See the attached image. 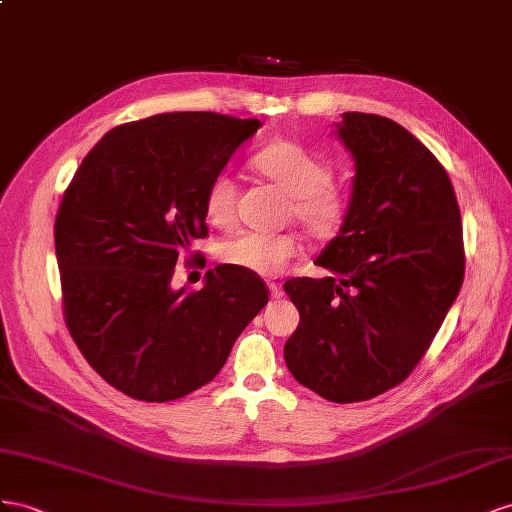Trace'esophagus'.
Here are the masks:
<instances>
[{"label":"esophagus","mask_w":512,"mask_h":512,"mask_svg":"<svg viewBox=\"0 0 512 512\" xmlns=\"http://www.w3.org/2000/svg\"><path fill=\"white\" fill-rule=\"evenodd\" d=\"M268 287H270V296L274 300H281L285 296V291H283V287L279 283H268Z\"/></svg>","instance_id":"esophagus-1"}]
</instances>
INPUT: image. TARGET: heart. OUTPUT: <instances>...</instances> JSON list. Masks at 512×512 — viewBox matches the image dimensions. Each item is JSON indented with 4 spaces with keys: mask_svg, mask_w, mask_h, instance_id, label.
I'll return each instance as SVG.
<instances>
[{
    "mask_svg": "<svg viewBox=\"0 0 512 512\" xmlns=\"http://www.w3.org/2000/svg\"><path fill=\"white\" fill-rule=\"evenodd\" d=\"M253 167L291 197L289 216L311 233L313 238H330L347 216V195L332 184V167L304 143L276 139L253 156ZM238 184L227 171L218 173L208 184L203 197V212L208 221L227 229L236 221ZM300 253V240L294 233H240L227 240L218 257L227 266L257 276H279L291 259Z\"/></svg>",
    "mask_w": 512,
    "mask_h": 512,
    "instance_id": "1",
    "label": "heart"
}]
</instances>
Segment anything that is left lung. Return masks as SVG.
Returning <instances> with one entry per match:
<instances>
[{
  "instance_id": "obj_1",
  "label": "left lung",
  "mask_w": 512,
  "mask_h": 512,
  "mask_svg": "<svg viewBox=\"0 0 512 512\" xmlns=\"http://www.w3.org/2000/svg\"><path fill=\"white\" fill-rule=\"evenodd\" d=\"M337 135L356 160L352 201L315 259L334 276L285 283L300 313L285 362L319 397L358 403L427 354L463 283V227L446 169L410 130L349 111Z\"/></svg>"
}]
</instances>
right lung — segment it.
I'll list each match as a JSON object with an SVG mask.
<instances>
[{"label":"right lung","instance_id":"obj_1","mask_svg":"<svg viewBox=\"0 0 512 512\" xmlns=\"http://www.w3.org/2000/svg\"><path fill=\"white\" fill-rule=\"evenodd\" d=\"M259 120L158 113L115 126L83 158L55 216L64 319L90 367L128 397L165 403L206 386L268 304L257 274L208 270L171 289L208 236L203 197Z\"/></svg>","mask_w":512,"mask_h":512}]
</instances>
